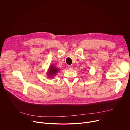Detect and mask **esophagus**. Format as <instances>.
Segmentation results:
<instances>
[{
    "label": "esophagus",
    "instance_id": "obj_1",
    "mask_svg": "<svg viewBox=\"0 0 130 130\" xmlns=\"http://www.w3.org/2000/svg\"><path fill=\"white\" fill-rule=\"evenodd\" d=\"M68 67L69 69H73V66L72 65H68Z\"/></svg>",
    "mask_w": 130,
    "mask_h": 130
}]
</instances>
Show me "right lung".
Segmentation results:
<instances>
[{
  "instance_id": "add662e5",
  "label": "right lung",
  "mask_w": 130,
  "mask_h": 130,
  "mask_svg": "<svg viewBox=\"0 0 130 130\" xmlns=\"http://www.w3.org/2000/svg\"><path fill=\"white\" fill-rule=\"evenodd\" d=\"M59 71V68L57 67L54 65H50L48 70L47 72V75L49 78H53L54 76L56 75V74Z\"/></svg>"
}]
</instances>
